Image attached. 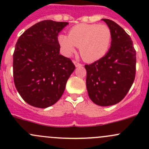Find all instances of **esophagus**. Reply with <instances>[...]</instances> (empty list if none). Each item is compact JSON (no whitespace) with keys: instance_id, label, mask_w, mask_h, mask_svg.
Returning a JSON list of instances; mask_svg holds the SVG:
<instances>
[{"instance_id":"1","label":"esophagus","mask_w":149,"mask_h":149,"mask_svg":"<svg viewBox=\"0 0 149 149\" xmlns=\"http://www.w3.org/2000/svg\"><path fill=\"white\" fill-rule=\"evenodd\" d=\"M73 63H74V65H75V66H76V67H79V66H81L82 65L81 64L79 63V62H77V61H73Z\"/></svg>"}]
</instances>
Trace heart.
<instances>
[{
	"label": "heart",
	"mask_w": 149,
	"mask_h": 149,
	"mask_svg": "<svg viewBox=\"0 0 149 149\" xmlns=\"http://www.w3.org/2000/svg\"><path fill=\"white\" fill-rule=\"evenodd\" d=\"M58 42L67 56L77 47L84 61L94 62L107 52L112 42V31L107 25L81 24L70 29L68 36L60 34Z\"/></svg>",
	"instance_id": "1"
}]
</instances>
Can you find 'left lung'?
<instances>
[{
  "instance_id": "1",
  "label": "left lung",
  "mask_w": 149,
  "mask_h": 149,
  "mask_svg": "<svg viewBox=\"0 0 149 149\" xmlns=\"http://www.w3.org/2000/svg\"><path fill=\"white\" fill-rule=\"evenodd\" d=\"M112 31L109 51L86 70V88L94 104L107 107L120 102L127 94L136 76V52L124 29L110 19H103Z\"/></svg>"
}]
</instances>
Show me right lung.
<instances>
[{"label":"right lung","instance_id":"right-lung-1","mask_svg":"<svg viewBox=\"0 0 149 149\" xmlns=\"http://www.w3.org/2000/svg\"><path fill=\"white\" fill-rule=\"evenodd\" d=\"M68 22L45 20L19 37L13 55L15 86L24 100L47 108L60 100L75 65L60 55L58 36Z\"/></svg>","mask_w":149,"mask_h":149}]
</instances>
